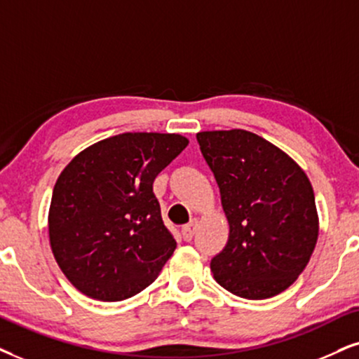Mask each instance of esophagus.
Returning <instances> with one entry per match:
<instances>
[{
    "label": "esophagus",
    "instance_id": "34e87169",
    "mask_svg": "<svg viewBox=\"0 0 359 359\" xmlns=\"http://www.w3.org/2000/svg\"><path fill=\"white\" fill-rule=\"evenodd\" d=\"M197 220H192V222H189L187 225H184L182 226V238L185 240V242H190V240L194 238V235H195V230H197Z\"/></svg>",
    "mask_w": 359,
    "mask_h": 359
}]
</instances>
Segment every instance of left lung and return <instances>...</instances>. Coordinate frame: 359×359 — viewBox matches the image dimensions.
Returning a JSON list of instances; mask_svg holds the SVG:
<instances>
[{"label":"left lung","mask_w":359,"mask_h":359,"mask_svg":"<svg viewBox=\"0 0 359 359\" xmlns=\"http://www.w3.org/2000/svg\"><path fill=\"white\" fill-rule=\"evenodd\" d=\"M197 142L230 225L224 250L210 262L213 278L248 300L275 297L315 250L318 215L310 180L293 158L248 130H207Z\"/></svg>","instance_id":"obj_1"}]
</instances>
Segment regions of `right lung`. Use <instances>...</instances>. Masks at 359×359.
Wrapping results in <instances>:
<instances>
[{
  "mask_svg": "<svg viewBox=\"0 0 359 359\" xmlns=\"http://www.w3.org/2000/svg\"><path fill=\"white\" fill-rule=\"evenodd\" d=\"M187 144L179 134H119L84 149L57 177L49 240L81 293L121 302L161 273L177 242L152 184Z\"/></svg>",
  "mask_w": 359,
  "mask_h": 359,
  "instance_id": "obj_1",
  "label": "right lung"
}]
</instances>
